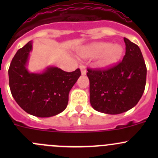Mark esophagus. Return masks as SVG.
Returning <instances> with one entry per match:
<instances>
[{
  "label": "esophagus",
  "mask_w": 158,
  "mask_h": 158,
  "mask_svg": "<svg viewBox=\"0 0 158 158\" xmlns=\"http://www.w3.org/2000/svg\"><path fill=\"white\" fill-rule=\"evenodd\" d=\"M80 70L81 74H82V76H85V75L86 74V69H85V68L84 67V66H80Z\"/></svg>",
  "instance_id": "34e87169"
}]
</instances>
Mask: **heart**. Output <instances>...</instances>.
Here are the masks:
<instances>
[{"mask_svg":"<svg viewBox=\"0 0 158 158\" xmlns=\"http://www.w3.org/2000/svg\"><path fill=\"white\" fill-rule=\"evenodd\" d=\"M79 53L82 58L85 59L98 57V66L101 69H107L114 66L120 60L123 54V48L119 44L95 42L84 47Z\"/></svg>","mask_w":158,"mask_h":158,"instance_id":"heart-1","label":"heart"}]
</instances>
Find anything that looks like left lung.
I'll use <instances>...</instances> for the list:
<instances>
[{"mask_svg": "<svg viewBox=\"0 0 158 158\" xmlns=\"http://www.w3.org/2000/svg\"><path fill=\"white\" fill-rule=\"evenodd\" d=\"M126 52L117 66L106 70L88 69L92 107L99 112L117 114L135 107L146 84L147 68L138 46L124 38Z\"/></svg>", "mask_w": 158, "mask_h": 158, "instance_id": "obj_1", "label": "left lung"}]
</instances>
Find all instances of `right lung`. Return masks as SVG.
Masks as SVG:
<instances>
[{
  "mask_svg": "<svg viewBox=\"0 0 158 158\" xmlns=\"http://www.w3.org/2000/svg\"><path fill=\"white\" fill-rule=\"evenodd\" d=\"M33 41L16 52L8 70L13 97L22 109L40 118L56 115L66 109L69 93L81 76L79 69L68 73L56 66H47L40 73L27 69Z\"/></svg>",
  "mask_w": 158,
  "mask_h": 158,
  "instance_id": "right-lung-1",
  "label": "right lung"
}]
</instances>
